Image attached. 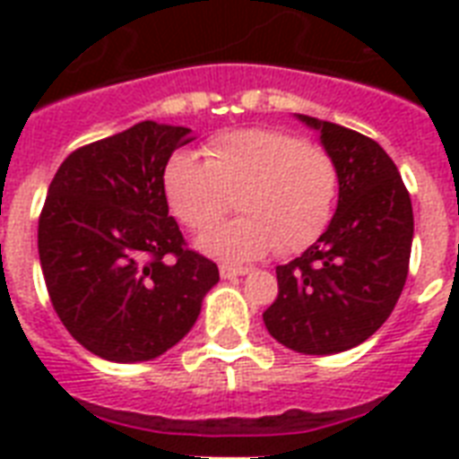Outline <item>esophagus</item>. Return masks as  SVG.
Listing matches in <instances>:
<instances>
[{
    "instance_id": "1",
    "label": "esophagus",
    "mask_w": 459,
    "mask_h": 459,
    "mask_svg": "<svg viewBox=\"0 0 459 459\" xmlns=\"http://www.w3.org/2000/svg\"><path fill=\"white\" fill-rule=\"evenodd\" d=\"M247 272H250V269H245V266H233V264L219 266V273H221V279H236V276H245Z\"/></svg>"
}]
</instances>
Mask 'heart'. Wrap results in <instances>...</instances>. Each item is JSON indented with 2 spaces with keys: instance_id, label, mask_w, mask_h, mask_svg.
<instances>
[{
  "instance_id": "heart-1",
  "label": "heart",
  "mask_w": 459,
  "mask_h": 459,
  "mask_svg": "<svg viewBox=\"0 0 459 459\" xmlns=\"http://www.w3.org/2000/svg\"><path fill=\"white\" fill-rule=\"evenodd\" d=\"M173 216L190 230L212 229L236 197L240 219L209 230L197 247L226 262L307 250L333 219L338 169L319 145L276 128L216 135L204 161L178 152L164 169Z\"/></svg>"
}]
</instances>
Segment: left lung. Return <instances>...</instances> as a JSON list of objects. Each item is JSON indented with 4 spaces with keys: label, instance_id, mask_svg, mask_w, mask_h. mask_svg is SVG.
I'll return each mask as SVG.
<instances>
[{
    "label": "left lung",
    "instance_id": "left-lung-1",
    "mask_svg": "<svg viewBox=\"0 0 459 459\" xmlns=\"http://www.w3.org/2000/svg\"><path fill=\"white\" fill-rule=\"evenodd\" d=\"M338 169V207L300 257L276 266L279 298L266 331L302 355H335L381 328L398 302L412 252V202L377 140L298 114Z\"/></svg>",
    "mask_w": 459,
    "mask_h": 459
}]
</instances>
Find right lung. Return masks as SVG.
Masks as SVG:
<instances>
[{
    "label": "right lung",
    "instance_id": "right-lung-1",
    "mask_svg": "<svg viewBox=\"0 0 459 459\" xmlns=\"http://www.w3.org/2000/svg\"><path fill=\"white\" fill-rule=\"evenodd\" d=\"M190 128L143 121L68 154L47 190L38 250L68 333L109 362H147L195 326L219 283L169 216L164 169Z\"/></svg>",
    "mask_w": 459,
    "mask_h": 459
}]
</instances>
